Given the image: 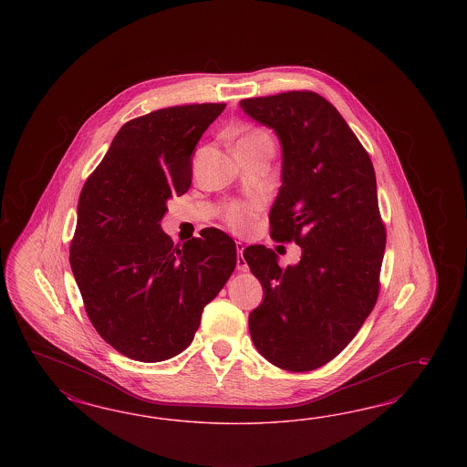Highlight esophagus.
<instances>
[{"label":"esophagus","mask_w":467,"mask_h":467,"mask_svg":"<svg viewBox=\"0 0 467 467\" xmlns=\"http://www.w3.org/2000/svg\"><path fill=\"white\" fill-rule=\"evenodd\" d=\"M236 250H238V260H236V269L240 272H248V264L246 260L243 258V250H244V244L241 241H236Z\"/></svg>","instance_id":"esophagus-1"}]
</instances>
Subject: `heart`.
Wrapping results in <instances>:
<instances>
[{"instance_id": "b5f03b06", "label": "heart", "mask_w": 467, "mask_h": 467, "mask_svg": "<svg viewBox=\"0 0 467 467\" xmlns=\"http://www.w3.org/2000/svg\"><path fill=\"white\" fill-rule=\"evenodd\" d=\"M262 140H270L269 135L265 131H262V130H250L244 135H241L236 147ZM256 213H258V203H254V202H233L224 209L223 219H224V223L233 231L246 233L250 227L254 226Z\"/></svg>"}]
</instances>
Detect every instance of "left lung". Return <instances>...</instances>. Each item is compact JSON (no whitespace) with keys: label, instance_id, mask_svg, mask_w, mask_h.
Masks as SVG:
<instances>
[{"label":"left lung","instance_id":"left-lung-1","mask_svg":"<svg viewBox=\"0 0 467 467\" xmlns=\"http://www.w3.org/2000/svg\"><path fill=\"white\" fill-rule=\"evenodd\" d=\"M283 145V186L270 211L274 241L301 246L283 269L264 244L243 256L264 287L250 313L254 348L287 371L324 367L354 339L380 293L387 231L371 159L339 111L311 90L241 100Z\"/></svg>","mask_w":467,"mask_h":467}]
</instances>
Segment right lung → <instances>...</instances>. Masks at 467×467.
Segmentation results:
<instances>
[{"mask_svg": "<svg viewBox=\"0 0 467 467\" xmlns=\"http://www.w3.org/2000/svg\"><path fill=\"white\" fill-rule=\"evenodd\" d=\"M224 108L186 104L130 119L82 188L71 270L98 334L131 359L184 351L236 267V243L221 229L174 246L159 224L168 198L188 192L193 149Z\"/></svg>", "mask_w": 467, "mask_h": 467, "instance_id": "1", "label": "right lung"}]
</instances>
